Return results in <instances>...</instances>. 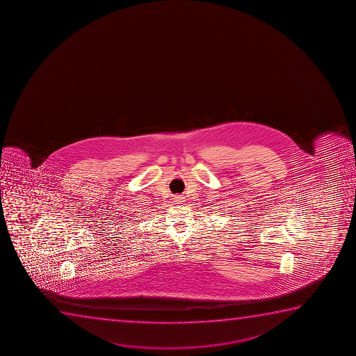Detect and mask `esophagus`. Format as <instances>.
<instances>
[{
    "mask_svg": "<svg viewBox=\"0 0 356 356\" xmlns=\"http://www.w3.org/2000/svg\"><path fill=\"white\" fill-rule=\"evenodd\" d=\"M172 199H174L175 204H182L184 201V195H181V194H177V195H175Z\"/></svg>",
    "mask_w": 356,
    "mask_h": 356,
    "instance_id": "obj_1",
    "label": "esophagus"
}]
</instances>
